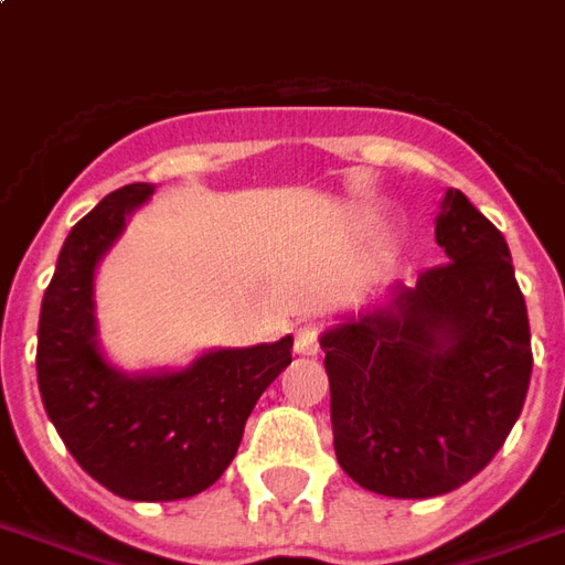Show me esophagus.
Instances as JSON below:
<instances>
[{"label": "esophagus", "mask_w": 565, "mask_h": 565, "mask_svg": "<svg viewBox=\"0 0 565 565\" xmlns=\"http://www.w3.org/2000/svg\"><path fill=\"white\" fill-rule=\"evenodd\" d=\"M317 350H320V329L311 323L299 326V329H296V353L315 356Z\"/></svg>", "instance_id": "1"}]
</instances>
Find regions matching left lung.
Returning a JSON list of instances; mask_svg holds the SVG:
<instances>
[{"instance_id": "8db88e82", "label": "left lung", "mask_w": 565, "mask_h": 565, "mask_svg": "<svg viewBox=\"0 0 565 565\" xmlns=\"http://www.w3.org/2000/svg\"><path fill=\"white\" fill-rule=\"evenodd\" d=\"M434 236L449 260L398 287L392 308L320 341L338 463L367 491L404 500L470 482L521 416L533 371L503 233L449 191Z\"/></svg>"}]
</instances>
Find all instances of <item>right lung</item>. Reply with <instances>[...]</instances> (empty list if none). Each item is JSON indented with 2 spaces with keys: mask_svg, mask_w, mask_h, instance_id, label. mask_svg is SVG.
<instances>
[{
  "mask_svg": "<svg viewBox=\"0 0 565 565\" xmlns=\"http://www.w3.org/2000/svg\"><path fill=\"white\" fill-rule=\"evenodd\" d=\"M152 194L134 182L71 227L38 320V388L74 461L125 500H182L206 491L239 449L254 404L290 365L294 338L215 350L177 374L125 377L95 344L92 275Z\"/></svg>",
  "mask_w": 565,
  "mask_h": 565,
  "instance_id": "obj_1",
  "label": "right lung"
}]
</instances>
